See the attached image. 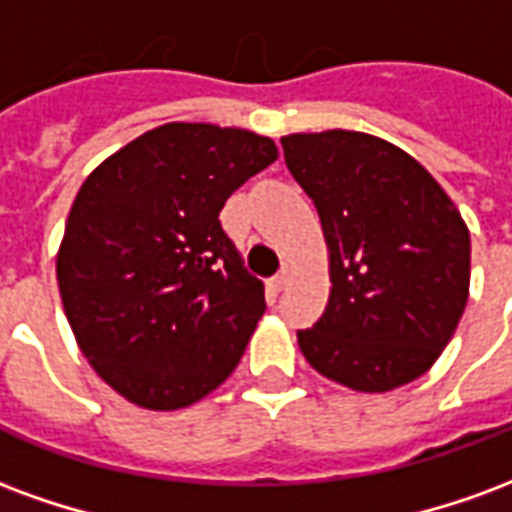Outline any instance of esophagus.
<instances>
[{
	"label": "esophagus",
	"mask_w": 512,
	"mask_h": 512,
	"mask_svg": "<svg viewBox=\"0 0 512 512\" xmlns=\"http://www.w3.org/2000/svg\"><path fill=\"white\" fill-rule=\"evenodd\" d=\"M288 282H290L288 268H282V271H279L277 277L271 279V288H274V290H277V293H279V290H285V288H288Z\"/></svg>",
	"instance_id": "1"
}]
</instances>
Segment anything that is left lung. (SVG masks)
Here are the masks:
<instances>
[{
    "mask_svg": "<svg viewBox=\"0 0 512 512\" xmlns=\"http://www.w3.org/2000/svg\"><path fill=\"white\" fill-rule=\"evenodd\" d=\"M285 164L321 216L329 304L301 329L321 376L389 392L428 373L469 299V227L428 169L362 131L282 136Z\"/></svg>",
    "mask_w": 512,
    "mask_h": 512,
    "instance_id": "1",
    "label": "left lung"
}]
</instances>
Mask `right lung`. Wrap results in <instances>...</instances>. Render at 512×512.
I'll return each instance as SVG.
<instances>
[{"instance_id":"1","label":"right lung","mask_w":512,"mask_h":512,"mask_svg":"<svg viewBox=\"0 0 512 512\" xmlns=\"http://www.w3.org/2000/svg\"><path fill=\"white\" fill-rule=\"evenodd\" d=\"M277 156L274 139L255 131L167 123L87 175L57 282L76 343L117 395L175 411L241 362L266 296L219 211Z\"/></svg>"}]
</instances>
